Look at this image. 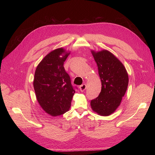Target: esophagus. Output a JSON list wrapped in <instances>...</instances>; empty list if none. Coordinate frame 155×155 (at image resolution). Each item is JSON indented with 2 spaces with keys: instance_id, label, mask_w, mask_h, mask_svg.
Returning a JSON list of instances; mask_svg holds the SVG:
<instances>
[{
  "instance_id": "34e87169",
  "label": "esophagus",
  "mask_w": 155,
  "mask_h": 155,
  "mask_svg": "<svg viewBox=\"0 0 155 155\" xmlns=\"http://www.w3.org/2000/svg\"><path fill=\"white\" fill-rule=\"evenodd\" d=\"M79 88H80V90L81 91H84L86 90V85L85 84H83L80 86Z\"/></svg>"
}]
</instances>
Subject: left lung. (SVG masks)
<instances>
[{
    "label": "left lung",
    "mask_w": 155,
    "mask_h": 155,
    "mask_svg": "<svg viewBox=\"0 0 155 155\" xmlns=\"http://www.w3.org/2000/svg\"><path fill=\"white\" fill-rule=\"evenodd\" d=\"M97 63L102 83L101 91L96 99L91 101L94 112L102 116H108L120 105L127 90L129 78L123 64L107 50L92 51Z\"/></svg>",
    "instance_id": "8db88e82"
}]
</instances>
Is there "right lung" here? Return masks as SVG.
I'll list each match as a JSON object with an SVG mask.
<instances>
[{
    "label": "right lung",
    "mask_w": 155,
    "mask_h": 155,
    "mask_svg": "<svg viewBox=\"0 0 155 155\" xmlns=\"http://www.w3.org/2000/svg\"><path fill=\"white\" fill-rule=\"evenodd\" d=\"M69 54L62 48L54 50L43 59L35 70L33 84L37 101L53 117L68 111L75 88L77 89L72 86L71 77L64 68Z\"/></svg>",
    "instance_id": "1"
}]
</instances>
